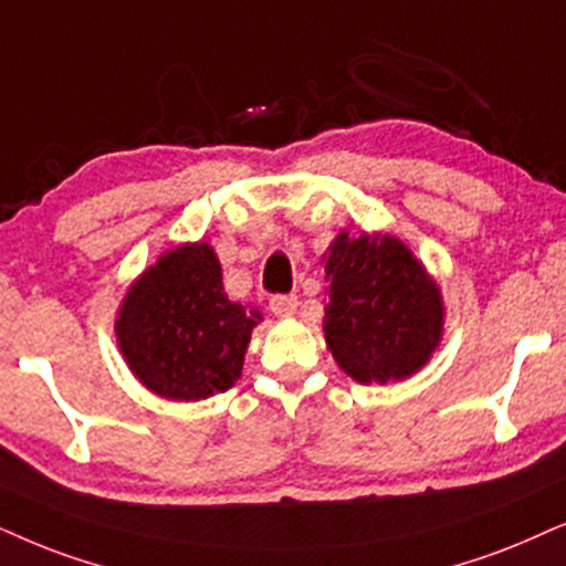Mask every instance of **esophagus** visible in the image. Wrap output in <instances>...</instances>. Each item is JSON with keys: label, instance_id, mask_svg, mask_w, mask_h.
Listing matches in <instances>:
<instances>
[{"label": "esophagus", "instance_id": "esophagus-1", "mask_svg": "<svg viewBox=\"0 0 566 566\" xmlns=\"http://www.w3.org/2000/svg\"><path fill=\"white\" fill-rule=\"evenodd\" d=\"M269 307L274 316H295L297 313V297L295 295H274L269 300Z\"/></svg>", "mask_w": 566, "mask_h": 566}]
</instances>
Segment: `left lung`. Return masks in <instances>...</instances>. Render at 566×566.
I'll use <instances>...</instances> for the list:
<instances>
[{"mask_svg":"<svg viewBox=\"0 0 566 566\" xmlns=\"http://www.w3.org/2000/svg\"><path fill=\"white\" fill-rule=\"evenodd\" d=\"M326 342L360 384L412 376L441 339L439 287L397 238L342 232L326 255Z\"/></svg>","mask_w":566,"mask_h":566,"instance_id":"1","label":"left lung"}]
</instances>
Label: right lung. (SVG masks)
Wrapping results in <instances>:
<instances>
[{
    "label": "right lung",
    "instance_id": "right-lung-1",
    "mask_svg": "<svg viewBox=\"0 0 566 566\" xmlns=\"http://www.w3.org/2000/svg\"><path fill=\"white\" fill-rule=\"evenodd\" d=\"M259 311L232 303L206 242L161 255L127 292L117 339L127 366L159 397L196 402L240 378Z\"/></svg>",
    "mask_w": 566,
    "mask_h": 566
}]
</instances>
